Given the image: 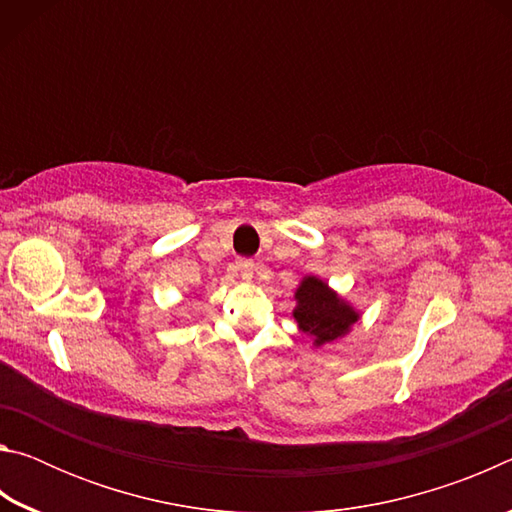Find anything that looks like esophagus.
Returning <instances> with one entry per match:
<instances>
[{
    "label": "esophagus",
    "instance_id": "34e87169",
    "mask_svg": "<svg viewBox=\"0 0 512 512\" xmlns=\"http://www.w3.org/2000/svg\"><path fill=\"white\" fill-rule=\"evenodd\" d=\"M237 271H239V275H241V280L250 282V280H253L255 264L250 262V259H239V262H237Z\"/></svg>",
    "mask_w": 512,
    "mask_h": 512
}]
</instances>
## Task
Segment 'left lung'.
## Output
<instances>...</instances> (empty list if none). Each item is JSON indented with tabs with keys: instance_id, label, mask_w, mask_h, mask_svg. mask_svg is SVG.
Here are the masks:
<instances>
[{
	"instance_id": "8db88e82",
	"label": "left lung",
	"mask_w": 512,
	"mask_h": 512,
	"mask_svg": "<svg viewBox=\"0 0 512 512\" xmlns=\"http://www.w3.org/2000/svg\"><path fill=\"white\" fill-rule=\"evenodd\" d=\"M293 318H296L300 332L311 336L316 348H320V345L339 341L345 334H350L361 314L325 280L316 275H305L296 289Z\"/></svg>"
}]
</instances>
